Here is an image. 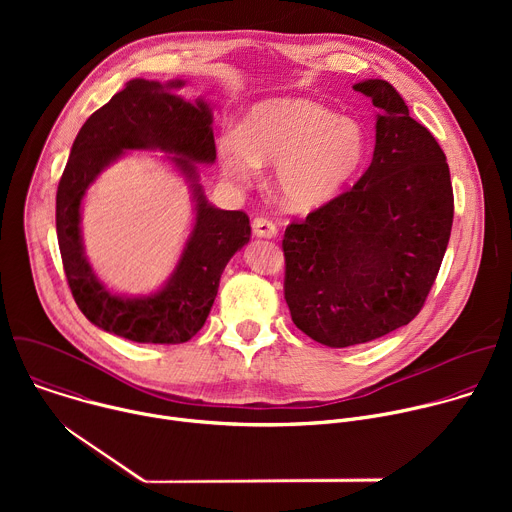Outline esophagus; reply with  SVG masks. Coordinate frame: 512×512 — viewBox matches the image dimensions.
I'll use <instances>...</instances> for the list:
<instances>
[{
	"label": "esophagus",
	"mask_w": 512,
	"mask_h": 512,
	"mask_svg": "<svg viewBox=\"0 0 512 512\" xmlns=\"http://www.w3.org/2000/svg\"><path fill=\"white\" fill-rule=\"evenodd\" d=\"M253 233L257 237H263V239H273L277 235V227H275L273 221H269V218L257 216L253 221Z\"/></svg>",
	"instance_id": "esophagus-1"
}]
</instances>
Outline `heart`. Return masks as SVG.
<instances>
[{"label":"heart","instance_id":"1","mask_svg":"<svg viewBox=\"0 0 512 512\" xmlns=\"http://www.w3.org/2000/svg\"><path fill=\"white\" fill-rule=\"evenodd\" d=\"M367 133L358 121L334 115L308 99H271L247 115L241 133L218 139V164L237 184L273 166V188L289 210H312L332 200L367 158Z\"/></svg>","mask_w":512,"mask_h":512}]
</instances>
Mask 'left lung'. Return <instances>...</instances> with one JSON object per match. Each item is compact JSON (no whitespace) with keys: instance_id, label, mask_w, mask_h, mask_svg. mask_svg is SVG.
I'll list each match as a JSON object with an SVG mask.
<instances>
[{"instance_id":"obj_1","label":"left lung","mask_w":512,"mask_h":512,"mask_svg":"<svg viewBox=\"0 0 512 512\" xmlns=\"http://www.w3.org/2000/svg\"><path fill=\"white\" fill-rule=\"evenodd\" d=\"M352 89L379 109L373 162L350 190L287 225L281 241L291 320L332 348L381 338L421 312L454 221L440 143L387 81Z\"/></svg>"}]
</instances>
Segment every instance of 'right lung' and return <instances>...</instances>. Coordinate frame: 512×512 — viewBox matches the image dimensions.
Listing matches in <instances>:
<instances>
[{
    "label": "right lung",
    "instance_id": "obj_1",
    "mask_svg": "<svg viewBox=\"0 0 512 512\" xmlns=\"http://www.w3.org/2000/svg\"><path fill=\"white\" fill-rule=\"evenodd\" d=\"M168 85L133 79L81 127L56 190V235L79 310L105 332L143 344L188 342L206 322L218 281L229 259L249 243L251 225L243 210H221L208 204L194 182L196 223L178 267L166 287L148 298H119L95 277L81 241V202L97 174L125 150H162L196 180L194 162L216 158L212 115L208 105L172 95Z\"/></svg>",
    "mask_w": 512,
    "mask_h": 512
}]
</instances>
